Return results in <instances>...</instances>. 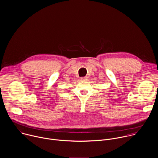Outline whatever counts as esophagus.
<instances>
[{
	"label": "esophagus",
	"instance_id": "34e87169",
	"mask_svg": "<svg viewBox=\"0 0 158 158\" xmlns=\"http://www.w3.org/2000/svg\"><path fill=\"white\" fill-rule=\"evenodd\" d=\"M81 80H87V77H81Z\"/></svg>",
	"mask_w": 158,
	"mask_h": 158
}]
</instances>
